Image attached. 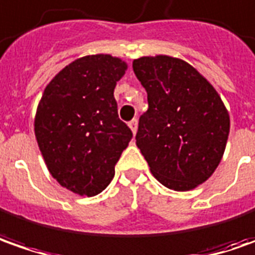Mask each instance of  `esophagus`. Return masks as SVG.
Instances as JSON below:
<instances>
[{"mask_svg":"<svg viewBox=\"0 0 255 255\" xmlns=\"http://www.w3.org/2000/svg\"><path fill=\"white\" fill-rule=\"evenodd\" d=\"M128 127L131 128V131H132V134H135L136 129H138V121H136V119L131 120V121L128 123Z\"/></svg>","mask_w":255,"mask_h":255,"instance_id":"34e87169","label":"esophagus"}]
</instances>
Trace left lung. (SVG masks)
<instances>
[{
    "label": "left lung",
    "instance_id": "left-lung-1",
    "mask_svg": "<svg viewBox=\"0 0 255 255\" xmlns=\"http://www.w3.org/2000/svg\"><path fill=\"white\" fill-rule=\"evenodd\" d=\"M148 94L136 146L163 186L185 192L206 182L222 161L230 117L219 93L188 62L156 55L132 62Z\"/></svg>",
    "mask_w": 255,
    "mask_h": 255
}]
</instances>
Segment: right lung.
I'll use <instances>...</instances> for the list:
<instances>
[{
	"instance_id": "1",
	"label": "right lung",
	"mask_w": 255,
	"mask_h": 255,
	"mask_svg": "<svg viewBox=\"0 0 255 255\" xmlns=\"http://www.w3.org/2000/svg\"><path fill=\"white\" fill-rule=\"evenodd\" d=\"M127 63L111 55H89L63 67L46 86L35 136L50 175L80 196H96L114 178V166L132 138L119 119L116 84Z\"/></svg>"
}]
</instances>
